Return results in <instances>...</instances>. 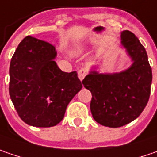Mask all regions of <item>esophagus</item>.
Returning <instances> with one entry per match:
<instances>
[{
    "mask_svg": "<svg viewBox=\"0 0 157 157\" xmlns=\"http://www.w3.org/2000/svg\"><path fill=\"white\" fill-rule=\"evenodd\" d=\"M87 74H88V69L85 68V67H83V68H81L80 70L78 71V77L79 79L81 80V81H82L83 78L85 77L86 75H87Z\"/></svg>",
    "mask_w": 157,
    "mask_h": 157,
    "instance_id": "34e87169",
    "label": "esophagus"
}]
</instances>
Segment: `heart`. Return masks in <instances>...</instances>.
<instances>
[{
  "label": "heart",
  "instance_id": "heart-1",
  "mask_svg": "<svg viewBox=\"0 0 157 157\" xmlns=\"http://www.w3.org/2000/svg\"><path fill=\"white\" fill-rule=\"evenodd\" d=\"M80 52H81V50H80V49H77V50H75V51H74V53H75V54H77Z\"/></svg>",
  "mask_w": 157,
  "mask_h": 157
}]
</instances>
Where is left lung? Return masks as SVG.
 I'll use <instances>...</instances> for the list:
<instances>
[{"mask_svg": "<svg viewBox=\"0 0 157 157\" xmlns=\"http://www.w3.org/2000/svg\"><path fill=\"white\" fill-rule=\"evenodd\" d=\"M120 45L125 48L131 65L115 73H100L91 67L82 84L91 92L90 112L102 126L119 127L137 119L150 95L152 70L145 48L131 31L120 32Z\"/></svg>", "mask_w": 157, "mask_h": 157, "instance_id": "left-lung-1", "label": "left lung"}]
</instances>
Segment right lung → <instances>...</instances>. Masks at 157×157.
Wrapping results in <instances>:
<instances>
[{
	"label": "right lung",
	"instance_id": "obj_1",
	"mask_svg": "<svg viewBox=\"0 0 157 157\" xmlns=\"http://www.w3.org/2000/svg\"><path fill=\"white\" fill-rule=\"evenodd\" d=\"M56 56L53 45L28 36L11 59L10 96L19 117L29 126H56L82 88L76 71L60 70Z\"/></svg>",
	"mask_w": 157,
	"mask_h": 157
}]
</instances>
